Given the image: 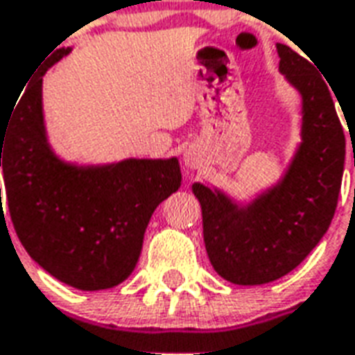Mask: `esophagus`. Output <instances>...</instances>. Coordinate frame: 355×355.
Returning a JSON list of instances; mask_svg holds the SVG:
<instances>
[{"label":"esophagus","mask_w":355,"mask_h":355,"mask_svg":"<svg viewBox=\"0 0 355 355\" xmlns=\"http://www.w3.org/2000/svg\"><path fill=\"white\" fill-rule=\"evenodd\" d=\"M184 164L188 165L190 169H196V167H199V156H198V154H196V152L186 150Z\"/></svg>","instance_id":"esophagus-1"}]
</instances>
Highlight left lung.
<instances>
[{"mask_svg":"<svg viewBox=\"0 0 355 355\" xmlns=\"http://www.w3.org/2000/svg\"><path fill=\"white\" fill-rule=\"evenodd\" d=\"M277 51L278 69L303 99L301 143L282 178L246 205L216 188L191 186L212 267L239 286L282 278L311 254L331 224L345 171L346 139L333 88L290 46L278 43Z\"/></svg>","mask_w":355,"mask_h":355,"instance_id":"1","label":"left lung"}]
</instances>
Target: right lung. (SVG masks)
Returning <instances> with one entry per match:
<instances>
[{"mask_svg":"<svg viewBox=\"0 0 355 355\" xmlns=\"http://www.w3.org/2000/svg\"><path fill=\"white\" fill-rule=\"evenodd\" d=\"M69 52L60 49L44 62L0 125L5 211L44 271L77 290H107L133 272L152 212L180 188L182 175L177 157L77 165L54 154L43 75ZM0 207L3 220L1 193Z\"/></svg>","mask_w":355,"mask_h":355,"instance_id":"obj_1","label":"right lung"}]
</instances>
